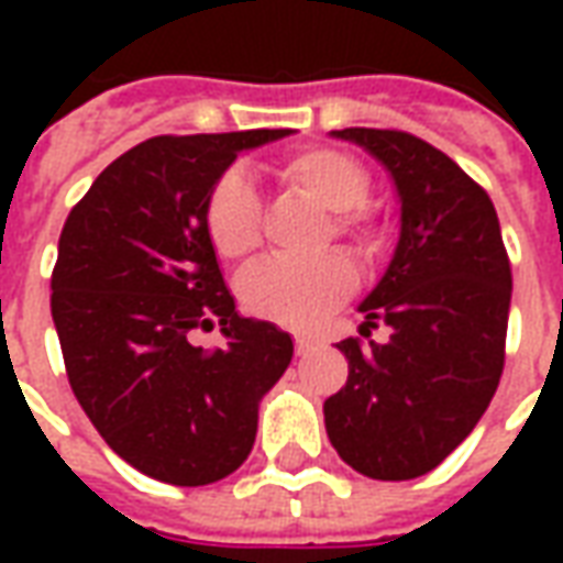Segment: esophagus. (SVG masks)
<instances>
[{
    "label": "esophagus",
    "mask_w": 563,
    "mask_h": 563,
    "mask_svg": "<svg viewBox=\"0 0 563 563\" xmlns=\"http://www.w3.org/2000/svg\"><path fill=\"white\" fill-rule=\"evenodd\" d=\"M313 350V343L305 341V338H295V355H307Z\"/></svg>",
    "instance_id": "1"
}]
</instances>
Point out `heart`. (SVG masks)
I'll return each mask as SVG.
<instances>
[{
  "instance_id": "heart-1",
  "label": "heart",
  "mask_w": 563,
  "mask_h": 563,
  "mask_svg": "<svg viewBox=\"0 0 563 563\" xmlns=\"http://www.w3.org/2000/svg\"><path fill=\"white\" fill-rule=\"evenodd\" d=\"M280 184L331 210L329 232L362 256H374L383 246V229L365 208L371 174L362 162L334 147H307L292 153L277 168ZM205 229L222 258H244L262 238V208L256 189L244 174L229 172L213 184L205 205ZM353 292V271L338 256L307 262L265 258L238 277V298L253 317L277 325L305 329L329 310L343 305Z\"/></svg>"
}]
</instances>
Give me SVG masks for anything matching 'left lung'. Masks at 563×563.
I'll list each match as a JSON object with an SVG mask.
<instances>
[{
	"label": "left lung",
	"instance_id": "left-lung-1",
	"mask_svg": "<svg viewBox=\"0 0 563 563\" xmlns=\"http://www.w3.org/2000/svg\"><path fill=\"white\" fill-rule=\"evenodd\" d=\"M389 172L401 201L391 262L358 310L365 338L338 350L350 377L322 413L331 446L371 479L434 471L483 419L507 346L512 274L495 205L446 153L398 129H334Z\"/></svg>",
	"mask_w": 563,
	"mask_h": 563
}]
</instances>
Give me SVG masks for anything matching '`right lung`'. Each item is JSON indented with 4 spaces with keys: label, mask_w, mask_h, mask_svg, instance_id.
Instances as JSON below:
<instances>
[{
    "label": "right lung",
    "mask_w": 563,
    "mask_h": 563,
    "mask_svg": "<svg viewBox=\"0 0 563 563\" xmlns=\"http://www.w3.org/2000/svg\"><path fill=\"white\" fill-rule=\"evenodd\" d=\"M292 135L250 129L159 135L126 150L68 213L51 313L75 398L135 471L208 485L256 443L258 401L292 362V338L234 310L205 205L241 150ZM220 324L222 351L191 331Z\"/></svg>",
    "instance_id": "add662e5"
}]
</instances>
